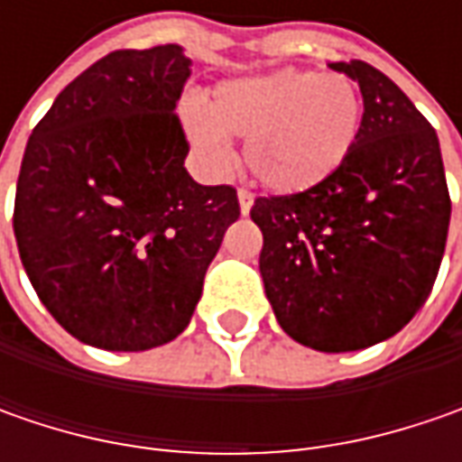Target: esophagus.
I'll list each match as a JSON object with an SVG mask.
<instances>
[{"label": "esophagus", "mask_w": 462, "mask_h": 462, "mask_svg": "<svg viewBox=\"0 0 462 462\" xmlns=\"http://www.w3.org/2000/svg\"><path fill=\"white\" fill-rule=\"evenodd\" d=\"M252 205H254V195H252L249 189H239V208H241V216H249V210H252Z\"/></svg>", "instance_id": "1"}]
</instances>
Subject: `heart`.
I'll return each mask as SVG.
<instances>
[{"mask_svg":"<svg viewBox=\"0 0 462 462\" xmlns=\"http://www.w3.org/2000/svg\"><path fill=\"white\" fill-rule=\"evenodd\" d=\"M363 97L345 74L277 69L221 81L205 110H189L185 134L213 169H228V138H241L254 180L277 195L327 182L360 138Z\"/></svg>","mask_w":462,"mask_h":462,"instance_id":"obj_1","label":"heart"}]
</instances>
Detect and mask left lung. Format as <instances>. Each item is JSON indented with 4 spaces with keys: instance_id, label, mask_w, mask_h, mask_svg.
Here are the masks:
<instances>
[{
    "instance_id": "8db88e82",
    "label": "left lung",
    "mask_w": 462,
    "mask_h": 462,
    "mask_svg": "<svg viewBox=\"0 0 462 462\" xmlns=\"http://www.w3.org/2000/svg\"><path fill=\"white\" fill-rule=\"evenodd\" d=\"M360 84L363 125L334 177L257 198L259 273L277 324L298 345L355 352L399 334L432 293L450 226L435 128L383 71L337 61Z\"/></svg>"
}]
</instances>
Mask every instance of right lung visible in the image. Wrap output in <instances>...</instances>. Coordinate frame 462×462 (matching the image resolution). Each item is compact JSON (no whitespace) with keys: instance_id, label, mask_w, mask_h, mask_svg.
I'll use <instances>...</instances> for the list:
<instances>
[{"instance_id":"1","label":"right lung","mask_w":462,"mask_h":462,"mask_svg":"<svg viewBox=\"0 0 462 462\" xmlns=\"http://www.w3.org/2000/svg\"><path fill=\"white\" fill-rule=\"evenodd\" d=\"M189 66L177 43L113 51L30 134L14 239L41 303L84 345L143 352L182 334L239 218L234 187L185 169L174 107Z\"/></svg>"}]
</instances>
